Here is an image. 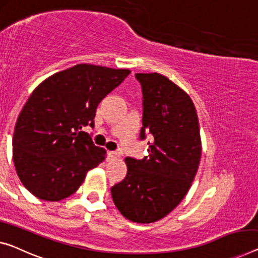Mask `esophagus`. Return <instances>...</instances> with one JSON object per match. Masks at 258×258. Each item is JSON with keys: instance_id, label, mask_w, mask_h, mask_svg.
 Masks as SVG:
<instances>
[{"instance_id": "obj_1", "label": "esophagus", "mask_w": 258, "mask_h": 258, "mask_svg": "<svg viewBox=\"0 0 258 258\" xmlns=\"http://www.w3.org/2000/svg\"><path fill=\"white\" fill-rule=\"evenodd\" d=\"M119 156V153H117V152H107V157H109V159H114V157H118Z\"/></svg>"}]
</instances>
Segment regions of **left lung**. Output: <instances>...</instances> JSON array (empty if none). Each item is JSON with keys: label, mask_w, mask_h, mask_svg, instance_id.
Returning <instances> with one entry per match:
<instances>
[{"label": "left lung", "mask_w": 258, "mask_h": 258, "mask_svg": "<svg viewBox=\"0 0 258 258\" xmlns=\"http://www.w3.org/2000/svg\"><path fill=\"white\" fill-rule=\"evenodd\" d=\"M142 91V160L126 157V177L111 187L114 205L128 220L149 224L170 213L189 191L202 155L195 105L166 76L138 73Z\"/></svg>", "instance_id": "1"}]
</instances>
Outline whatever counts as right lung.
<instances>
[{
    "label": "right lung",
    "mask_w": 258,
    "mask_h": 258,
    "mask_svg": "<svg viewBox=\"0 0 258 258\" xmlns=\"http://www.w3.org/2000/svg\"><path fill=\"white\" fill-rule=\"evenodd\" d=\"M130 73L81 63L49 76L33 90L13 138L17 175L31 194L48 202L67 198L105 159V149L81 130L94 127L98 104Z\"/></svg>",
    "instance_id": "right-lung-1"
}]
</instances>
